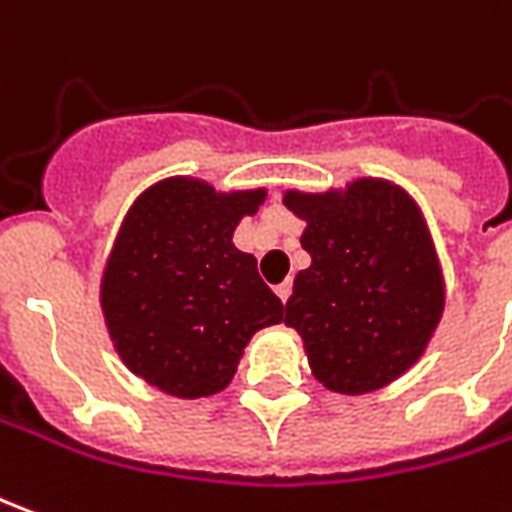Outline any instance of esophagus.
<instances>
[{
    "instance_id": "obj_1",
    "label": "esophagus",
    "mask_w": 512,
    "mask_h": 512,
    "mask_svg": "<svg viewBox=\"0 0 512 512\" xmlns=\"http://www.w3.org/2000/svg\"><path fill=\"white\" fill-rule=\"evenodd\" d=\"M274 294H277V297H280L283 302H288V297H291V283L285 280V283L274 285Z\"/></svg>"
}]
</instances>
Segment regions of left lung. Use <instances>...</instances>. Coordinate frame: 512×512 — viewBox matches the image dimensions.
<instances>
[{
  "label": "left lung",
  "mask_w": 512,
  "mask_h": 512,
  "mask_svg": "<svg viewBox=\"0 0 512 512\" xmlns=\"http://www.w3.org/2000/svg\"><path fill=\"white\" fill-rule=\"evenodd\" d=\"M283 204L305 221L311 255L285 302L311 373L342 395L384 389L426 353L446 308L417 201L387 179H356L325 193L285 190Z\"/></svg>",
  "instance_id": "left-lung-1"
}]
</instances>
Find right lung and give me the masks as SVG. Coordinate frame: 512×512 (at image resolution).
<instances>
[{"mask_svg":"<svg viewBox=\"0 0 512 512\" xmlns=\"http://www.w3.org/2000/svg\"><path fill=\"white\" fill-rule=\"evenodd\" d=\"M266 190L170 176L125 212L100 280V308L125 367L165 395L196 401L229 387L257 330L283 302L232 235Z\"/></svg>","mask_w":512,"mask_h":512,"instance_id":"obj_1","label":"right lung"}]
</instances>
